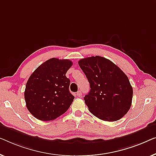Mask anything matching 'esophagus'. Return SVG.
Wrapping results in <instances>:
<instances>
[{"label": "esophagus", "mask_w": 156, "mask_h": 156, "mask_svg": "<svg viewBox=\"0 0 156 156\" xmlns=\"http://www.w3.org/2000/svg\"><path fill=\"white\" fill-rule=\"evenodd\" d=\"M77 95L78 96V97H80V96L82 95V92H81L80 90H78L77 92Z\"/></svg>", "instance_id": "esophagus-1"}]
</instances>
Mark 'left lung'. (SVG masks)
Wrapping results in <instances>:
<instances>
[{"label":"left lung","mask_w":156,"mask_h":156,"mask_svg":"<svg viewBox=\"0 0 156 156\" xmlns=\"http://www.w3.org/2000/svg\"><path fill=\"white\" fill-rule=\"evenodd\" d=\"M78 65L90 87L84 97L89 111L107 122L124 117L133 98V88L126 74L110 60L99 56L80 59Z\"/></svg>","instance_id":"obj_1"}]
</instances>
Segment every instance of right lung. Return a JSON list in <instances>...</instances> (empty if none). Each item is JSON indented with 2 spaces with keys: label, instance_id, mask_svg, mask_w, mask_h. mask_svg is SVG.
I'll return each instance as SVG.
<instances>
[{
  "label": "right lung",
  "instance_id": "obj_1",
  "mask_svg": "<svg viewBox=\"0 0 156 156\" xmlns=\"http://www.w3.org/2000/svg\"><path fill=\"white\" fill-rule=\"evenodd\" d=\"M73 63L69 59L52 58L32 73L26 84V107L35 118L51 121L62 115L73 102L70 80L66 73Z\"/></svg>",
  "mask_w": 156,
  "mask_h": 156
}]
</instances>
